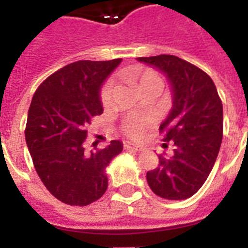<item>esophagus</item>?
Masks as SVG:
<instances>
[{
	"mask_svg": "<svg viewBox=\"0 0 248 248\" xmlns=\"http://www.w3.org/2000/svg\"><path fill=\"white\" fill-rule=\"evenodd\" d=\"M124 147L126 148V149H131V151H136V152L143 151V147H141V145H138V144L131 143V141H124Z\"/></svg>",
	"mask_w": 248,
	"mask_h": 248,
	"instance_id": "1",
	"label": "esophagus"
}]
</instances>
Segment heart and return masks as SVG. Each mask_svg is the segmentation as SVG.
<instances>
[{"label":"heart","instance_id":"obj_1","mask_svg":"<svg viewBox=\"0 0 248 248\" xmlns=\"http://www.w3.org/2000/svg\"><path fill=\"white\" fill-rule=\"evenodd\" d=\"M130 82L140 89L141 86L151 82H161V79L155 72L151 69H143V68H135L134 71L128 75ZM113 90L114 83L112 79H108L100 89V101L103 105H109L112 101ZM151 120L149 118H127L122 124V131L130 138H139L143 135V132L149 127Z\"/></svg>","mask_w":248,"mask_h":248}]
</instances>
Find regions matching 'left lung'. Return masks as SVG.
Here are the masks:
<instances>
[{
	"mask_svg": "<svg viewBox=\"0 0 248 248\" xmlns=\"http://www.w3.org/2000/svg\"><path fill=\"white\" fill-rule=\"evenodd\" d=\"M162 71L172 87L173 105L159 126L163 141H172L171 157L147 172L151 189L165 200L196 194L207 180L223 139V103L211 77L173 55L138 58Z\"/></svg>",
	"mask_w": 248,
	"mask_h": 248,
	"instance_id": "1",
	"label": "left lung"
}]
</instances>
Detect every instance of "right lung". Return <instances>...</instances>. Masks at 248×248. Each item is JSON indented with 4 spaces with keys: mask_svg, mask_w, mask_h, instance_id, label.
<instances>
[{
    "mask_svg": "<svg viewBox=\"0 0 248 248\" xmlns=\"http://www.w3.org/2000/svg\"><path fill=\"white\" fill-rule=\"evenodd\" d=\"M122 59L78 60L48 76L33 95L25 141L44 185L63 203L87 206L108 188L105 167L122 152L120 140L86 153L87 124L100 116V87Z\"/></svg>",
    "mask_w": 248,
    "mask_h": 248,
    "instance_id": "obj_1",
    "label": "right lung"
}]
</instances>
